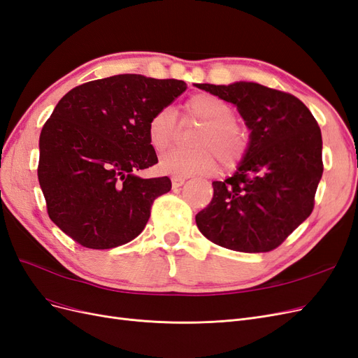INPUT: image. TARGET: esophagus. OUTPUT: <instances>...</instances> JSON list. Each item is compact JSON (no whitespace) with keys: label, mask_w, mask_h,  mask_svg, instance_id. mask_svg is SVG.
<instances>
[{"label":"esophagus","mask_w":358,"mask_h":358,"mask_svg":"<svg viewBox=\"0 0 358 358\" xmlns=\"http://www.w3.org/2000/svg\"><path fill=\"white\" fill-rule=\"evenodd\" d=\"M185 180H187V178L173 176V178H171V185H173V188H179V187L183 185V183H185Z\"/></svg>","instance_id":"34e87169"}]
</instances>
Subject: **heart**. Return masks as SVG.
<instances>
[{
  "mask_svg": "<svg viewBox=\"0 0 358 358\" xmlns=\"http://www.w3.org/2000/svg\"><path fill=\"white\" fill-rule=\"evenodd\" d=\"M183 121L201 124L192 138L194 149H171L159 158L158 167L171 176L210 175L218 169L236 167L246 155V129L234 121L233 107L212 94L192 95L183 104ZM176 113L170 107L157 110L146 127L148 142L155 152L167 149L176 136Z\"/></svg>",
  "mask_w": 358,
  "mask_h": 358,
  "instance_id": "1",
  "label": "heart"
}]
</instances>
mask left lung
<instances>
[{"label": "left lung", "mask_w": 358, "mask_h": 358, "mask_svg": "<svg viewBox=\"0 0 358 358\" xmlns=\"http://www.w3.org/2000/svg\"><path fill=\"white\" fill-rule=\"evenodd\" d=\"M196 86L233 103L251 131L234 175L212 182V201L196 215L199 230L233 251H272L315 204L324 170L318 122L297 96L259 83Z\"/></svg>", "instance_id": "left-lung-1"}]
</instances>
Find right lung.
<instances>
[{
  "instance_id": "add662e5",
  "label": "right lung",
  "mask_w": 358,
  "mask_h": 358,
  "mask_svg": "<svg viewBox=\"0 0 358 358\" xmlns=\"http://www.w3.org/2000/svg\"><path fill=\"white\" fill-rule=\"evenodd\" d=\"M187 90L176 79L117 74L76 86L40 134L38 182L49 218L91 249L128 243L143 231L167 176H136L158 162L146 136L149 117Z\"/></svg>"
}]
</instances>
